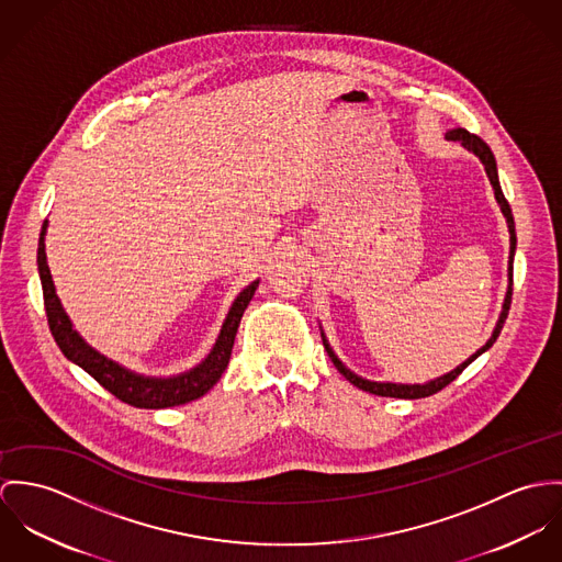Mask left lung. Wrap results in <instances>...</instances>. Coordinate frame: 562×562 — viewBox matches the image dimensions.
Wrapping results in <instances>:
<instances>
[{"label": "left lung", "mask_w": 562, "mask_h": 562, "mask_svg": "<svg viewBox=\"0 0 562 562\" xmlns=\"http://www.w3.org/2000/svg\"><path fill=\"white\" fill-rule=\"evenodd\" d=\"M446 137H448V139H452V142H461L468 150H472V153L483 161V166H485V170H487V177H490V181H492V186H494L496 200H498L499 209H502V213H504V217H506V222H508V233H510V254H508V280H510V286H508V293H506V300H504V308H502V314H499L498 325H496V329H494V336L487 340V345H485L483 349H479V351H476L468 362H463V364H461V367H457L454 371H450V373L439 376L436 381H429V383H425V385L376 383V381L362 379V376L351 373L349 369H345V364L334 356V351H331V349H329V345L325 342V351H327L329 360L334 362V367L340 371V374H345V379H349L356 387H360V390H364V392H371V394H376V396H392V398H425V396L437 394V392H439V390H443L450 381H454L459 374L463 373V371L468 369V364H472L481 353H485V351L496 342V338H498L499 331H502V325H504V321H506V316H508V308H510V297H513V256H515L517 237H515V222H513L510 204L506 202V198H504V193H502V188H499L498 168H496L494 153H492V148H490V146H487L479 135H474V133H470V131H465V128H452V131H448V133H446Z\"/></svg>", "instance_id": "1"}]
</instances>
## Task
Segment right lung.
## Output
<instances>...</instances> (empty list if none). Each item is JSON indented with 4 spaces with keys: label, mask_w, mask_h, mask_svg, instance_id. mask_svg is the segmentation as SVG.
<instances>
[{
    "label": "right lung",
    "mask_w": 562,
    "mask_h": 562,
    "mask_svg": "<svg viewBox=\"0 0 562 562\" xmlns=\"http://www.w3.org/2000/svg\"><path fill=\"white\" fill-rule=\"evenodd\" d=\"M45 228H47V222L43 224L41 239H38V273H41V284H43L45 312H47V323H49L52 336L70 362H75L90 376H94L119 401H123L131 407H139V409H164V407L186 405L189 401L204 396L220 381V376L228 367L231 353H233L237 327L241 323L244 311L250 304L258 282H251L250 286L235 300L213 351L200 367H195L193 371L181 374V376H172V379L137 376V374L125 371L123 367L114 364L112 360L103 358L94 349H90L79 338V334L70 327V321L60 306V300L56 295L54 280H52V273L47 267Z\"/></svg>",
    "instance_id": "obj_1"
}]
</instances>
